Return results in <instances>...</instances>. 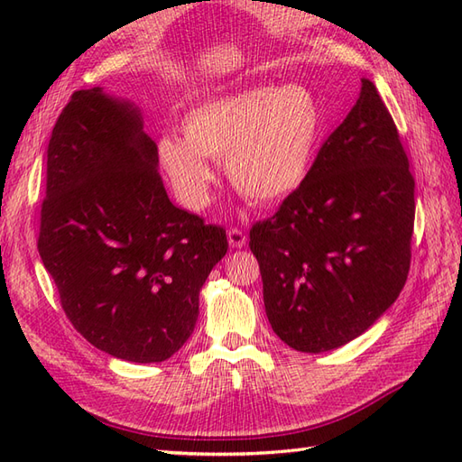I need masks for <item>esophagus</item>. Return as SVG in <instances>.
<instances>
[{"mask_svg":"<svg viewBox=\"0 0 462 462\" xmlns=\"http://www.w3.org/2000/svg\"><path fill=\"white\" fill-rule=\"evenodd\" d=\"M228 242H230L232 248H244V246H246V242H248V236L238 228H230L228 230Z\"/></svg>","mask_w":462,"mask_h":462,"instance_id":"1","label":"esophagus"}]
</instances>
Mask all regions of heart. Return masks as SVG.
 Returning a JSON list of instances; mask_svg holds the SVG:
<instances>
[{
  "instance_id": "heart-1",
  "label": "heart",
  "mask_w": 462,
  "mask_h": 462,
  "mask_svg": "<svg viewBox=\"0 0 462 462\" xmlns=\"http://www.w3.org/2000/svg\"><path fill=\"white\" fill-rule=\"evenodd\" d=\"M182 136H162L159 164L190 210L210 202L214 171L224 161L234 189L254 204L296 194L313 171L328 115L310 87L262 85L204 101L182 116Z\"/></svg>"
}]
</instances>
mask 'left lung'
I'll use <instances>...</instances> for the list:
<instances>
[{
    "label": "left lung",
    "mask_w": 462,
    "mask_h": 462,
    "mask_svg": "<svg viewBox=\"0 0 462 462\" xmlns=\"http://www.w3.org/2000/svg\"><path fill=\"white\" fill-rule=\"evenodd\" d=\"M413 222L415 180L397 126L361 79L306 184L250 230L276 336L321 353L365 333L405 286Z\"/></svg>",
    "instance_id": "left-lung-1"
}]
</instances>
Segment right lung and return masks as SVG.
Instances as JSON below:
<instances>
[{
    "mask_svg": "<svg viewBox=\"0 0 462 462\" xmlns=\"http://www.w3.org/2000/svg\"><path fill=\"white\" fill-rule=\"evenodd\" d=\"M37 250L87 341L159 363L194 331L228 240L171 202L139 106L93 87L73 93L53 126Z\"/></svg>",
    "mask_w": 462,
    "mask_h": 462,
    "instance_id": "right-lung-1",
    "label": "right lung"
}]
</instances>
